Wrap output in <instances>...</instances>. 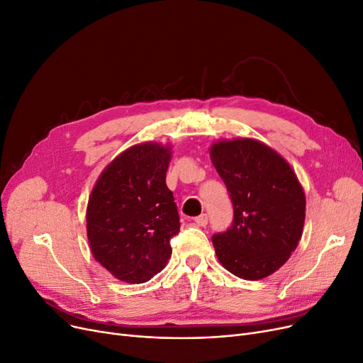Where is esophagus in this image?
I'll use <instances>...</instances> for the list:
<instances>
[{"label":"esophagus","instance_id":"34e87169","mask_svg":"<svg viewBox=\"0 0 363 363\" xmlns=\"http://www.w3.org/2000/svg\"><path fill=\"white\" fill-rule=\"evenodd\" d=\"M194 223L199 225V227H206L208 225V215L206 213H201L200 216H197L194 219Z\"/></svg>","mask_w":363,"mask_h":363}]
</instances>
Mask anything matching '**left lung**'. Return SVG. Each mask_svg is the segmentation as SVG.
<instances>
[{
    "mask_svg": "<svg viewBox=\"0 0 363 363\" xmlns=\"http://www.w3.org/2000/svg\"><path fill=\"white\" fill-rule=\"evenodd\" d=\"M209 152L234 209L233 225L212 238L218 261L245 280L273 274L301 240V184L291 164L261 140L220 139Z\"/></svg>",
    "mask_w": 363,
    "mask_h": 363,
    "instance_id": "8db88e82",
    "label": "left lung"
}]
</instances>
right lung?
I'll return each mask as SVG.
<instances>
[{
    "mask_svg": "<svg viewBox=\"0 0 363 363\" xmlns=\"http://www.w3.org/2000/svg\"><path fill=\"white\" fill-rule=\"evenodd\" d=\"M172 145L138 144L109 163L89 196L86 220L93 258L116 279L145 283L160 273L179 233L166 185Z\"/></svg>",
    "mask_w": 363,
    "mask_h": 363,
    "instance_id": "add662e5",
    "label": "right lung"
}]
</instances>
